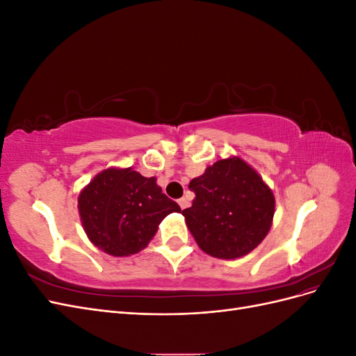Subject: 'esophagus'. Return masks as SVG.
<instances>
[{
    "mask_svg": "<svg viewBox=\"0 0 356 356\" xmlns=\"http://www.w3.org/2000/svg\"><path fill=\"white\" fill-rule=\"evenodd\" d=\"M178 204H179V207H181V209H186V208H188L190 202H188L186 197H181V199L178 200Z\"/></svg>",
    "mask_w": 356,
    "mask_h": 356,
    "instance_id": "1",
    "label": "esophagus"
}]
</instances>
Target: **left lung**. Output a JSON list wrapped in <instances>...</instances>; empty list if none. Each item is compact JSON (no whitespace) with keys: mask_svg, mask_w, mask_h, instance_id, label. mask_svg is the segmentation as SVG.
I'll list each match as a JSON object with an SVG mask.
<instances>
[{"mask_svg":"<svg viewBox=\"0 0 356 356\" xmlns=\"http://www.w3.org/2000/svg\"><path fill=\"white\" fill-rule=\"evenodd\" d=\"M188 188L196 199L182 211L200 250L217 258H239L261 243L270 230L275 197L243 160H218Z\"/></svg>","mask_w":356,"mask_h":356,"instance_id":"left-lung-1","label":"left lung"}]
</instances>
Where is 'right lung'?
Returning a JSON list of instances; mask_svg holds the SVG:
<instances>
[{"mask_svg":"<svg viewBox=\"0 0 356 356\" xmlns=\"http://www.w3.org/2000/svg\"><path fill=\"white\" fill-rule=\"evenodd\" d=\"M79 211L90 242L106 254L123 257L145 248L161 220L181 208L161 193L156 178L127 168L96 175L80 193Z\"/></svg>","mask_w":356,"mask_h":356,"instance_id":"right-lung-1","label":"right lung"}]
</instances>
